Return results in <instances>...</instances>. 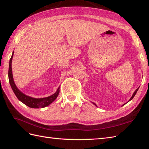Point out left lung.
<instances>
[{
	"label": "left lung",
	"instance_id": "left-lung-1",
	"mask_svg": "<svg viewBox=\"0 0 149 149\" xmlns=\"http://www.w3.org/2000/svg\"><path fill=\"white\" fill-rule=\"evenodd\" d=\"M138 90V88H137V89L136 90V91H134V93H133V95H132V97L131 98V99H130V100H132V99H133V97L135 96V95H136V92H137V91ZM94 104V103H93ZM96 106V105H95Z\"/></svg>",
	"mask_w": 149,
	"mask_h": 149
}]
</instances>
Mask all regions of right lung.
Returning a JSON list of instances; mask_svg holds the SVG:
<instances>
[{
	"instance_id": "obj_1",
	"label": "right lung",
	"mask_w": 149,
	"mask_h": 149,
	"mask_svg": "<svg viewBox=\"0 0 149 149\" xmlns=\"http://www.w3.org/2000/svg\"><path fill=\"white\" fill-rule=\"evenodd\" d=\"M13 52L11 58L9 60V71H8V77H9V81L10 83L11 87L12 88L13 91L15 93V95L17 96L18 99L20 100L22 102H23L26 106H29L31 108H39V107H44L47 106H49L50 104H51L56 100L57 97L58 96L59 93V88L56 91V92L50 95L48 97L45 98H42V99H35V98H33L26 95L24 94L22 92L19 90L17 87L14 83L13 78V74H12V68H11V62L13 59Z\"/></svg>"
}]
</instances>
